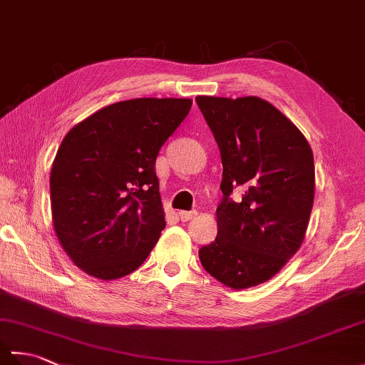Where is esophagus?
<instances>
[{"instance_id":"obj_1","label":"esophagus","mask_w":365,"mask_h":365,"mask_svg":"<svg viewBox=\"0 0 365 365\" xmlns=\"http://www.w3.org/2000/svg\"><path fill=\"white\" fill-rule=\"evenodd\" d=\"M178 216H180L182 221H191L192 218H196L197 216V212L196 210H191V212H180L178 213Z\"/></svg>"}]
</instances>
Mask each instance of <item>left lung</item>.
Wrapping results in <instances>:
<instances>
[{
  "instance_id": "left-lung-1",
  "label": "left lung",
  "mask_w": 365,
  "mask_h": 365,
  "mask_svg": "<svg viewBox=\"0 0 365 365\" xmlns=\"http://www.w3.org/2000/svg\"><path fill=\"white\" fill-rule=\"evenodd\" d=\"M196 102L220 147L218 235L199 250L208 274L230 289L267 282L299 250L315 191L314 155L294 123L259 97ZM234 189L244 192L232 201Z\"/></svg>"
}]
</instances>
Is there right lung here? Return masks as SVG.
Wrapping results in <instances>:
<instances>
[{"mask_svg": "<svg viewBox=\"0 0 365 365\" xmlns=\"http://www.w3.org/2000/svg\"><path fill=\"white\" fill-rule=\"evenodd\" d=\"M190 98H133L98 110L61 143L50 174L53 226L84 273L103 281L141 267L165 229L155 160Z\"/></svg>", "mask_w": 365, "mask_h": 365, "instance_id": "1", "label": "right lung"}]
</instances>
